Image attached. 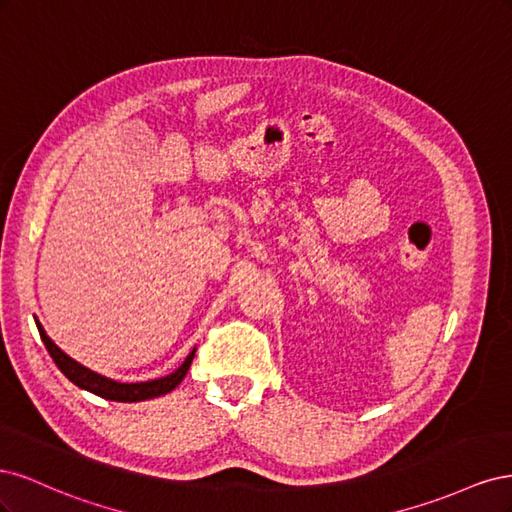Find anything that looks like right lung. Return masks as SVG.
Returning <instances> with one entry per match:
<instances>
[{
	"mask_svg": "<svg viewBox=\"0 0 512 512\" xmlns=\"http://www.w3.org/2000/svg\"><path fill=\"white\" fill-rule=\"evenodd\" d=\"M36 327L40 331V337H42L46 350H49V354H51V359L61 369V374H64L72 384H76L79 389H85L98 397L111 399V401H126V404H132V401L153 399V397H160V395H166L173 391L175 386L181 384L185 374H188V369H190L192 359L196 354V348H192V352L185 356V361L173 371V374H168L164 378L147 380V382H119V380L98 374V371L81 365L79 361H74L72 356H68L49 335H46V331L42 329V324L38 320H36Z\"/></svg>",
	"mask_w": 512,
	"mask_h": 512,
	"instance_id": "add662e5",
	"label": "right lung"
}]
</instances>
